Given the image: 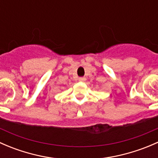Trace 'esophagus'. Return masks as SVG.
Wrapping results in <instances>:
<instances>
[{
	"mask_svg": "<svg viewBox=\"0 0 158 158\" xmlns=\"http://www.w3.org/2000/svg\"><path fill=\"white\" fill-rule=\"evenodd\" d=\"M85 80H86V79H85V77L79 78V82H85Z\"/></svg>",
	"mask_w": 158,
	"mask_h": 158,
	"instance_id": "34e87169",
	"label": "esophagus"
}]
</instances>
